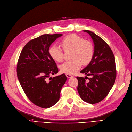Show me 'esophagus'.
Returning a JSON list of instances; mask_svg holds the SVG:
<instances>
[{
    "mask_svg": "<svg viewBox=\"0 0 132 132\" xmlns=\"http://www.w3.org/2000/svg\"><path fill=\"white\" fill-rule=\"evenodd\" d=\"M66 77L68 78H70L73 77V76L71 75H69V74H66Z\"/></svg>",
    "mask_w": 132,
    "mask_h": 132,
    "instance_id": "esophagus-1",
    "label": "esophagus"
}]
</instances>
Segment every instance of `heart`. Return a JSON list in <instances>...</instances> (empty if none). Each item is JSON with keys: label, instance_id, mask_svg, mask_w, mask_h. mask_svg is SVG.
Wrapping results in <instances>:
<instances>
[{"label": "heart", "instance_id": "heart-1", "mask_svg": "<svg viewBox=\"0 0 132 132\" xmlns=\"http://www.w3.org/2000/svg\"><path fill=\"white\" fill-rule=\"evenodd\" d=\"M61 45L65 51H73L71 59L73 60L63 63L60 66L61 72L72 75L78 70L82 63L87 65L91 61L94 53L92 44L76 34L67 35L61 41ZM49 54L54 60L62 62L63 54L62 49L56 45L52 46L49 49Z\"/></svg>", "mask_w": 132, "mask_h": 132}]
</instances>
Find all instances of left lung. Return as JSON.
Wrapping results in <instances>:
<instances>
[{
  "mask_svg": "<svg viewBox=\"0 0 132 132\" xmlns=\"http://www.w3.org/2000/svg\"><path fill=\"white\" fill-rule=\"evenodd\" d=\"M94 44V53L89 65L80 71L87 76L77 77V90L82 101L95 104L103 100L113 87L116 79V63L111 48L101 37L89 30ZM87 79L88 80L86 81Z\"/></svg>",
  "mask_w": 132,
  "mask_h": 132,
  "instance_id": "obj_1",
  "label": "left lung"
}]
</instances>
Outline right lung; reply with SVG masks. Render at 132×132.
I'll return each instance as SVG.
<instances>
[{"instance_id": "1", "label": "right lung", "mask_w": 132, "mask_h": 132, "mask_svg": "<svg viewBox=\"0 0 132 132\" xmlns=\"http://www.w3.org/2000/svg\"><path fill=\"white\" fill-rule=\"evenodd\" d=\"M62 35L45 34L30 40L23 48L18 60L17 77L22 89L29 100L41 108H50L57 103L67 80L64 74L50 77L57 73L58 69L50 55L49 48Z\"/></svg>"}]
</instances>
